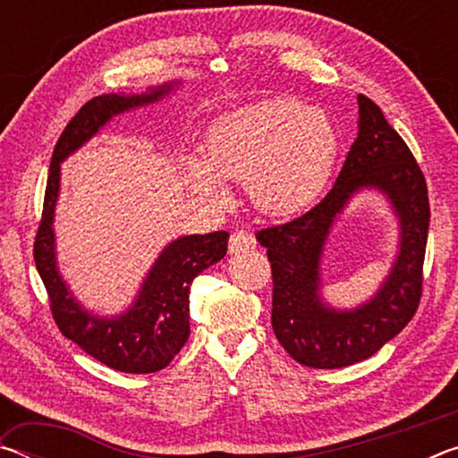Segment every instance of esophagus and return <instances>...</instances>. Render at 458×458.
<instances>
[{"label":"esophagus","mask_w":458,"mask_h":458,"mask_svg":"<svg viewBox=\"0 0 458 458\" xmlns=\"http://www.w3.org/2000/svg\"><path fill=\"white\" fill-rule=\"evenodd\" d=\"M254 246H257V240H254V236L250 234V232H246V230L232 232L230 242H228L230 254L246 252V250H250V248H254Z\"/></svg>","instance_id":"obj_1"}]
</instances>
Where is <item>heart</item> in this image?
<instances>
[{
  "mask_svg": "<svg viewBox=\"0 0 458 458\" xmlns=\"http://www.w3.org/2000/svg\"><path fill=\"white\" fill-rule=\"evenodd\" d=\"M337 133L327 114L294 98H268L224 114L204 157L190 164L191 190L222 204L224 180L244 182L257 210L291 216L311 206L329 180Z\"/></svg>",
  "mask_w": 458,
  "mask_h": 458,
  "instance_id": "1",
  "label": "heart"
}]
</instances>
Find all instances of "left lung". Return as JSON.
<instances>
[{"label": "left lung", "mask_w": 458, "mask_h": 458, "mask_svg": "<svg viewBox=\"0 0 458 458\" xmlns=\"http://www.w3.org/2000/svg\"><path fill=\"white\" fill-rule=\"evenodd\" d=\"M355 139L335 183L319 204L278 226L257 232L273 268V329L294 361L337 369L368 360L406 327L422 297V265L430 206L422 169L382 108L358 97ZM382 191L401 222L397 260L368 304L333 310L322 303L320 254L336 214L360 189Z\"/></svg>", "instance_id": "8db88e82"}]
</instances>
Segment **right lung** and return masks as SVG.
Listing matches in <instances>:
<instances>
[{
    "instance_id": "1",
    "label": "right lung",
    "mask_w": 458,
    "mask_h": 458,
    "mask_svg": "<svg viewBox=\"0 0 458 458\" xmlns=\"http://www.w3.org/2000/svg\"><path fill=\"white\" fill-rule=\"evenodd\" d=\"M174 84H161L143 95H100L74 114L54 147L42 220L34 242L36 268L48 291L52 317L62 335L72 339L100 363L125 374H153L180 353L190 337V284L201 270L224 259L228 232L191 234L169 242L125 313L92 315L72 297L56 267L52 222L60 191V164L97 135L114 114L164 98Z\"/></svg>"
}]
</instances>
